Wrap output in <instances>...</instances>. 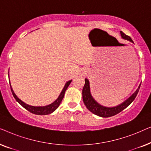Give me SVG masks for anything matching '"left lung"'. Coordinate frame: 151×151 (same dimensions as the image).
<instances>
[{"mask_svg": "<svg viewBox=\"0 0 151 151\" xmlns=\"http://www.w3.org/2000/svg\"><path fill=\"white\" fill-rule=\"evenodd\" d=\"M122 38L125 40H129L130 42H133V41L127 35L124 34L122 32H120ZM141 85V84H140ZM140 85L137 89L135 91V92L132 95L131 97H129L127 100L122 103L118 106H114V107H106L104 106H102L100 104H98L94 98H93L91 94L90 91V85H89V81L88 79L85 78V84L82 89V99H83V102L85 104L86 108L89 110L91 112H92L93 114L98 115V116L102 117H109L113 116V115L117 114V113H120L122 111L127 108V107L131 104V102L135 100V98L137 96V95L139 92Z\"/></svg>", "mask_w": 151, "mask_h": 151, "instance_id": "obj_1", "label": "left lung"}]
</instances>
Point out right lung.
<instances>
[{
    "label": "right lung",
    "instance_id": "right-lung-1",
    "mask_svg": "<svg viewBox=\"0 0 151 151\" xmlns=\"http://www.w3.org/2000/svg\"><path fill=\"white\" fill-rule=\"evenodd\" d=\"M72 80H69L67 82H66L65 86H64L63 91L60 94V96H58L56 100H55L54 102L53 103H51V104L47 105V106H31V105L27 104L25 103L22 102V100H20L19 98L16 96V95L14 93L13 89H12V86H11V84H10V87H11V91L12 94H13V96L14 97V98L16 99V100L19 103V104L21 105L22 106H23L24 109H27V110L29 111V112L34 113V114L36 115H49L51 114V113H53L55 109H56L58 107L60 106V103L63 100V99L64 98V96H65V91L67 90V88H68V86L71 83Z\"/></svg>",
    "mask_w": 151,
    "mask_h": 151
}]
</instances>
